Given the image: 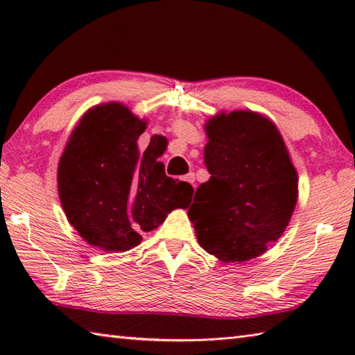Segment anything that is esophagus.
Instances as JSON below:
<instances>
[{"instance_id": "obj_1", "label": "esophagus", "mask_w": 355, "mask_h": 355, "mask_svg": "<svg viewBox=\"0 0 355 355\" xmlns=\"http://www.w3.org/2000/svg\"><path fill=\"white\" fill-rule=\"evenodd\" d=\"M184 180H186V182L187 183H191L193 187H195V173L193 172H189V173H187V175H184Z\"/></svg>"}]
</instances>
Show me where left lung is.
<instances>
[{
    "instance_id": "1",
    "label": "left lung",
    "mask_w": 355,
    "mask_h": 355,
    "mask_svg": "<svg viewBox=\"0 0 355 355\" xmlns=\"http://www.w3.org/2000/svg\"><path fill=\"white\" fill-rule=\"evenodd\" d=\"M206 134L210 178L187 210L198 243L223 262L258 258L290 223L297 172L277 128L258 112H221Z\"/></svg>"
}]
</instances>
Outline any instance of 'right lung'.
Wrapping results in <instances>:
<instances>
[{
	"instance_id": "obj_1",
	"label": "right lung",
	"mask_w": 355,
	"mask_h": 355,
	"mask_svg": "<svg viewBox=\"0 0 355 355\" xmlns=\"http://www.w3.org/2000/svg\"><path fill=\"white\" fill-rule=\"evenodd\" d=\"M145 130V120L125 105H97L74 128L59 162L64 212L79 235L101 250H130L140 244L143 232L157 229L173 209L192 201L193 187L166 175L158 162L164 137L154 135L139 153Z\"/></svg>"
}]
</instances>
